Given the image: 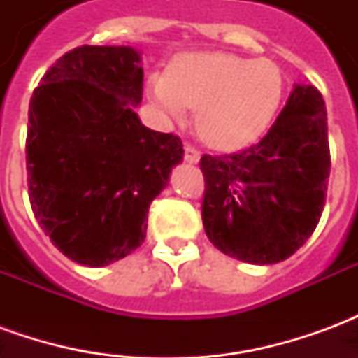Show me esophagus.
I'll use <instances>...</instances> for the list:
<instances>
[{"mask_svg": "<svg viewBox=\"0 0 358 358\" xmlns=\"http://www.w3.org/2000/svg\"><path fill=\"white\" fill-rule=\"evenodd\" d=\"M199 151L194 148V145H189V143H184V159H186L189 164L199 163Z\"/></svg>", "mask_w": 358, "mask_h": 358, "instance_id": "34e87169", "label": "esophagus"}]
</instances>
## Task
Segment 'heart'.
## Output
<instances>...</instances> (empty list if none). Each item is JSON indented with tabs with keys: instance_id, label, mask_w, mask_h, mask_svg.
I'll use <instances>...</instances> for the list:
<instances>
[{
	"instance_id": "1",
	"label": "heart",
	"mask_w": 358,
	"mask_h": 358,
	"mask_svg": "<svg viewBox=\"0 0 358 358\" xmlns=\"http://www.w3.org/2000/svg\"><path fill=\"white\" fill-rule=\"evenodd\" d=\"M148 94L169 118L195 109V130L217 149H240L268 128L284 97L276 63L224 51H187L169 73H153Z\"/></svg>"
}]
</instances>
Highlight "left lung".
<instances>
[{"mask_svg":"<svg viewBox=\"0 0 358 358\" xmlns=\"http://www.w3.org/2000/svg\"><path fill=\"white\" fill-rule=\"evenodd\" d=\"M203 226L224 255L251 264L292 257L320 220L330 176L320 92L295 84L263 140L232 155H203Z\"/></svg>","mask_w":358,"mask_h":358,"instance_id":"8db88e82","label":"left lung"}]
</instances>
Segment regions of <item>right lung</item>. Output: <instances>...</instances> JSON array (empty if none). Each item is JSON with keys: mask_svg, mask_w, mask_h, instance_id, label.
I'll list each match as a JSON object with an SVG mask.
<instances>
[{"mask_svg": "<svg viewBox=\"0 0 358 358\" xmlns=\"http://www.w3.org/2000/svg\"><path fill=\"white\" fill-rule=\"evenodd\" d=\"M130 45H82L43 74L28 109L30 205L71 261L105 266L145 240L151 201L182 163L178 136L141 124L143 69Z\"/></svg>", "mask_w": 358, "mask_h": 358, "instance_id": "right-lung-1", "label": "right lung"}]
</instances>
